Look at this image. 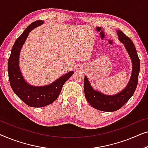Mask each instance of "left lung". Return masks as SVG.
I'll return each instance as SVG.
<instances>
[{"mask_svg":"<svg viewBox=\"0 0 148 148\" xmlns=\"http://www.w3.org/2000/svg\"><path fill=\"white\" fill-rule=\"evenodd\" d=\"M116 32L119 40L124 45L132 63L131 75L127 86L116 94L107 95L93 88L86 76L84 79V92L86 100L94 108L104 112H113L123 106L134 94L138 82L140 61L135 46L130 38L125 36L122 31L117 29Z\"/></svg>","mask_w":148,"mask_h":148,"instance_id":"left-lung-1","label":"left lung"}]
</instances>
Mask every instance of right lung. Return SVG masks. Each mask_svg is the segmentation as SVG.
Returning <instances> with one entry per match:
<instances>
[{
  "label": "right lung",
  "instance_id": "1",
  "mask_svg": "<svg viewBox=\"0 0 148 148\" xmlns=\"http://www.w3.org/2000/svg\"><path fill=\"white\" fill-rule=\"evenodd\" d=\"M43 23L44 21L38 20L26 28L14 43L8 62V73L12 90L23 102L34 108L47 106L55 101L64 84L74 73L73 71L68 72L52 84L43 86H32L25 80L19 67L20 52L29 32Z\"/></svg>",
  "mask_w": 148,
  "mask_h": 148
}]
</instances>
